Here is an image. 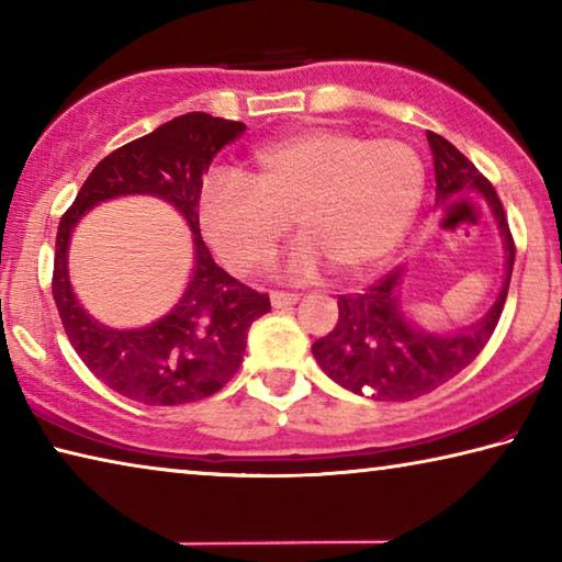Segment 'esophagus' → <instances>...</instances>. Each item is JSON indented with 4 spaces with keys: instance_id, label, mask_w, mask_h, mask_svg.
<instances>
[{
    "instance_id": "obj_1",
    "label": "esophagus",
    "mask_w": 562,
    "mask_h": 562,
    "mask_svg": "<svg viewBox=\"0 0 562 562\" xmlns=\"http://www.w3.org/2000/svg\"><path fill=\"white\" fill-rule=\"evenodd\" d=\"M300 297L294 292H272L270 294V302H272V307L274 310H288V307H292L294 302H297Z\"/></svg>"
}]
</instances>
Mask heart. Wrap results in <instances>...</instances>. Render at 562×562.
I'll return each instance as SVG.
<instances>
[{
	"instance_id": "obj_1",
	"label": "heart",
	"mask_w": 562,
	"mask_h": 562,
	"mask_svg": "<svg viewBox=\"0 0 562 562\" xmlns=\"http://www.w3.org/2000/svg\"><path fill=\"white\" fill-rule=\"evenodd\" d=\"M424 164L396 138L304 128L252 154L247 178L215 170L198 198L205 240L235 272L270 265L294 223L304 243L290 270L339 274L382 265L402 243L424 195Z\"/></svg>"
}]
</instances>
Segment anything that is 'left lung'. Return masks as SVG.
<instances>
[{
    "label": "left lung",
    "instance_id": "1",
    "mask_svg": "<svg viewBox=\"0 0 562 562\" xmlns=\"http://www.w3.org/2000/svg\"><path fill=\"white\" fill-rule=\"evenodd\" d=\"M436 173V205L461 195H479L498 225L503 240V284L488 312L456 331H431L408 315L402 302L404 268L361 294H339V319L327 337L312 345L317 364L331 382L376 402H412L463 372L486 347L506 304L516 245L496 190L459 148L426 131Z\"/></svg>",
    "mask_w": 562,
    "mask_h": 562
}]
</instances>
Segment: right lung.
<instances>
[{"mask_svg": "<svg viewBox=\"0 0 562 562\" xmlns=\"http://www.w3.org/2000/svg\"><path fill=\"white\" fill-rule=\"evenodd\" d=\"M245 131L240 121L193 111L131 140L91 170L56 233L52 294L71 347L93 376L121 396L148 406H176L213 396L240 369L252 322L270 312L255 292L211 258L198 223L203 176L223 146ZM126 194L160 196L194 233V270L184 294L146 328L119 330L93 321L68 280L75 225L93 206Z\"/></svg>", "mask_w": 562, "mask_h": 562, "instance_id": "right-lung-1", "label": "right lung"}]
</instances>
